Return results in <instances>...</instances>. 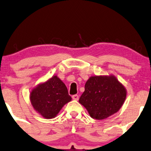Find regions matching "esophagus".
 <instances>
[{
	"label": "esophagus",
	"mask_w": 151,
	"mask_h": 151,
	"mask_svg": "<svg viewBox=\"0 0 151 151\" xmlns=\"http://www.w3.org/2000/svg\"><path fill=\"white\" fill-rule=\"evenodd\" d=\"M72 99L73 100H78L79 96L78 95V94H74V95L72 96Z\"/></svg>",
	"instance_id": "34e87169"
}]
</instances>
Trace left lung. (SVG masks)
<instances>
[{"mask_svg": "<svg viewBox=\"0 0 151 151\" xmlns=\"http://www.w3.org/2000/svg\"><path fill=\"white\" fill-rule=\"evenodd\" d=\"M126 95V89L115 76H92L85 83L79 102L92 118L103 120L118 112Z\"/></svg>", "mask_w": 151, "mask_h": 151, "instance_id": "1", "label": "left lung"}]
</instances>
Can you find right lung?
Returning <instances> with one entry per match:
<instances>
[{"label":"right lung","mask_w":151,"mask_h":151,"mask_svg":"<svg viewBox=\"0 0 151 151\" xmlns=\"http://www.w3.org/2000/svg\"><path fill=\"white\" fill-rule=\"evenodd\" d=\"M30 100L34 109L42 117L51 119L58 114L65 104L71 101L66 85L57 76L33 89Z\"/></svg>","instance_id":"add662e5"}]
</instances>
